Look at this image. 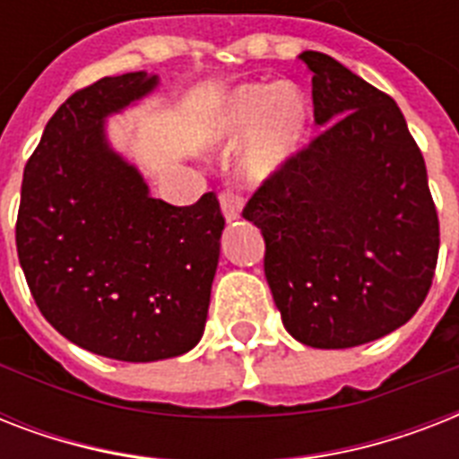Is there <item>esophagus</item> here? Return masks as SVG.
<instances>
[{
    "label": "esophagus",
    "instance_id": "34e87169",
    "mask_svg": "<svg viewBox=\"0 0 459 459\" xmlns=\"http://www.w3.org/2000/svg\"><path fill=\"white\" fill-rule=\"evenodd\" d=\"M221 212L223 219L229 223L238 221V219H240V212H243V200H240V195H236L233 190L221 193Z\"/></svg>",
    "mask_w": 459,
    "mask_h": 459
}]
</instances>
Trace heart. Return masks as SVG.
Here are the masks:
<instances>
[{
    "label": "heart",
    "mask_w": 459,
    "mask_h": 459,
    "mask_svg": "<svg viewBox=\"0 0 459 459\" xmlns=\"http://www.w3.org/2000/svg\"><path fill=\"white\" fill-rule=\"evenodd\" d=\"M309 104L293 82H250L223 97L209 121L207 138L214 147L236 150L238 169L247 183H266L281 173L305 145Z\"/></svg>",
    "instance_id": "1"
}]
</instances>
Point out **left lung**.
<instances>
[{
	"mask_svg": "<svg viewBox=\"0 0 459 459\" xmlns=\"http://www.w3.org/2000/svg\"><path fill=\"white\" fill-rule=\"evenodd\" d=\"M312 71L319 135L252 195L264 276L302 345L342 350L412 319L438 259L424 157L391 97L321 52Z\"/></svg>",
	"mask_w": 459,
	"mask_h": 459,
	"instance_id": "left-lung-1",
	"label": "left lung"
}]
</instances>
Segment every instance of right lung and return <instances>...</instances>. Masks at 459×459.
Instances as JSON below:
<instances>
[{
	"mask_svg": "<svg viewBox=\"0 0 459 459\" xmlns=\"http://www.w3.org/2000/svg\"><path fill=\"white\" fill-rule=\"evenodd\" d=\"M159 75H114L78 90L28 159L18 262L39 312L64 338L121 362L186 355L200 342L221 252L214 193L190 207L150 195L114 150L107 118L152 95Z\"/></svg>",
	"mask_w": 459,
	"mask_h": 459,
	"instance_id": "1",
	"label": "right lung"
}]
</instances>
